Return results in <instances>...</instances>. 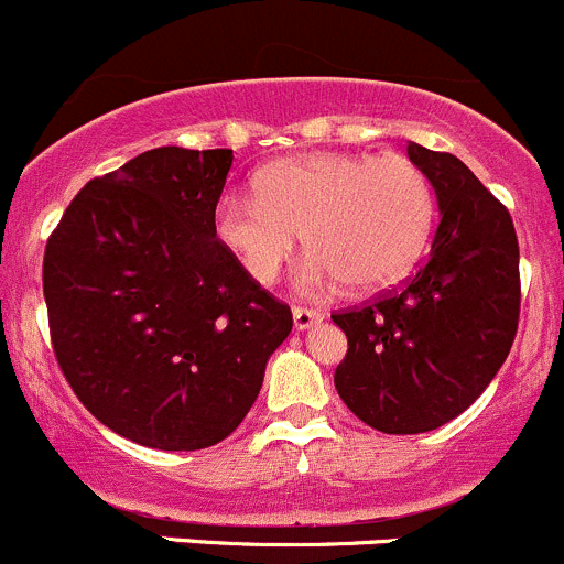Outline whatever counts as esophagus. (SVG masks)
Listing matches in <instances>:
<instances>
[{
	"label": "esophagus",
	"mask_w": 564,
	"mask_h": 564,
	"mask_svg": "<svg viewBox=\"0 0 564 564\" xmlns=\"http://www.w3.org/2000/svg\"><path fill=\"white\" fill-rule=\"evenodd\" d=\"M323 321V312L321 310H312V306H295L293 310V323L299 330L312 328L315 323Z\"/></svg>",
	"instance_id": "1"
}]
</instances>
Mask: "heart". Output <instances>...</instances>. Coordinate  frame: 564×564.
Instances as JSON below:
<instances>
[{"label": "heart", "mask_w": 564, "mask_h": 564, "mask_svg": "<svg viewBox=\"0 0 564 564\" xmlns=\"http://www.w3.org/2000/svg\"><path fill=\"white\" fill-rule=\"evenodd\" d=\"M432 219V184L410 156L323 152L269 165L258 195L223 197L214 230L260 284L282 274L304 234L312 249L301 269L306 288L345 280L380 290L412 269Z\"/></svg>", "instance_id": "b5f03b06"}]
</instances>
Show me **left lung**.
Returning a JSON list of instances; mask_svg holds the SVG:
<instances>
[{
	"label": "left lung",
	"instance_id": "left-lung-1",
	"mask_svg": "<svg viewBox=\"0 0 564 564\" xmlns=\"http://www.w3.org/2000/svg\"><path fill=\"white\" fill-rule=\"evenodd\" d=\"M408 154L437 193L432 252L402 288L330 315L347 336L336 391L386 434L432 432L467 410L508 358L521 310L508 208L458 156L417 143Z\"/></svg>",
	"mask_w": 564,
	"mask_h": 564
}]
</instances>
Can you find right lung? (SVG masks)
<instances>
[{
	"mask_svg": "<svg viewBox=\"0 0 564 564\" xmlns=\"http://www.w3.org/2000/svg\"><path fill=\"white\" fill-rule=\"evenodd\" d=\"M230 149L162 147L97 176L48 236L51 347L86 410L160 451L217 445L243 421L293 312L214 230Z\"/></svg>",
	"mask_w": 564,
	"mask_h": 564,
	"instance_id": "obj_1",
	"label": "right lung"
}]
</instances>
